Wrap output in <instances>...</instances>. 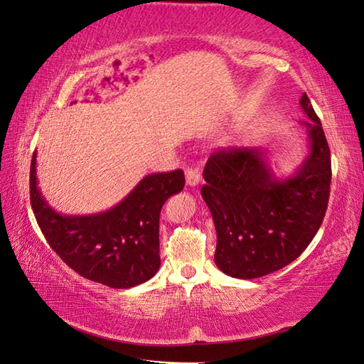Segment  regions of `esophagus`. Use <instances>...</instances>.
<instances>
[{
	"label": "esophagus",
	"mask_w": 364,
	"mask_h": 364,
	"mask_svg": "<svg viewBox=\"0 0 364 364\" xmlns=\"http://www.w3.org/2000/svg\"><path fill=\"white\" fill-rule=\"evenodd\" d=\"M202 180V176H200V172L194 167H189L186 168V184L188 186H197V184Z\"/></svg>",
	"instance_id": "esophagus-1"
}]
</instances>
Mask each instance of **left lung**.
Wrapping results in <instances>:
<instances>
[{
	"label": "left lung",
	"instance_id": "8db88e82",
	"mask_svg": "<svg viewBox=\"0 0 364 364\" xmlns=\"http://www.w3.org/2000/svg\"><path fill=\"white\" fill-rule=\"evenodd\" d=\"M300 106L310 153L296 175L278 180L261 149H228L208 159L202 197L210 208L223 274L242 280L264 277L299 258L318 233L327 211L331 158L310 98Z\"/></svg>",
	"mask_w": 364,
	"mask_h": 364
}]
</instances>
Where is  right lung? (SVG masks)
<instances>
[{"label":"right lung","mask_w":364,"mask_h":364,"mask_svg":"<svg viewBox=\"0 0 364 364\" xmlns=\"http://www.w3.org/2000/svg\"><path fill=\"white\" fill-rule=\"evenodd\" d=\"M34 151L29 192L36 220L51 249L76 274L115 289L133 288L158 272L159 215L168 197L184 188L181 168L146 175L109 211L63 215L37 186Z\"/></svg>","instance_id":"1"}]
</instances>
